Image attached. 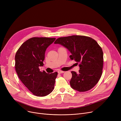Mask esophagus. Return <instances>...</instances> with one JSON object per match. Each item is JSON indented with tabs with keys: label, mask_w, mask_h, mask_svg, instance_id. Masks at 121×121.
<instances>
[{
	"label": "esophagus",
	"mask_w": 121,
	"mask_h": 121,
	"mask_svg": "<svg viewBox=\"0 0 121 121\" xmlns=\"http://www.w3.org/2000/svg\"><path fill=\"white\" fill-rule=\"evenodd\" d=\"M57 72H58V73L61 74V73H64L65 71H61V70H59V71H57Z\"/></svg>",
	"instance_id": "34e87169"
}]
</instances>
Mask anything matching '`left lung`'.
I'll return each instance as SVG.
<instances>
[{
    "label": "left lung",
    "instance_id": "left-lung-1",
    "mask_svg": "<svg viewBox=\"0 0 121 121\" xmlns=\"http://www.w3.org/2000/svg\"><path fill=\"white\" fill-rule=\"evenodd\" d=\"M54 43L66 48L71 54L70 59L79 63L78 73L71 71V88L79 92L92 88L100 79L103 66V52L97 42L89 37L73 35L58 38Z\"/></svg>",
    "mask_w": 121,
    "mask_h": 121
}]
</instances>
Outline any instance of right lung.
<instances>
[{"label": "right lung", "mask_w": 121, "mask_h": 121, "mask_svg": "<svg viewBox=\"0 0 121 121\" xmlns=\"http://www.w3.org/2000/svg\"><path fill=\"white\" fill-rule=\"evenodd\" d=\"M55 38L33 37L25 41L19 48L15 57V70L19 79L31 92L43 97L54 90L57 72L47 73L39 67L44 65L47 48Z\"/></svg>", "instance_id": "add662e5"}]
</instances>
